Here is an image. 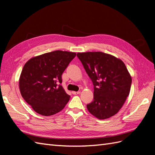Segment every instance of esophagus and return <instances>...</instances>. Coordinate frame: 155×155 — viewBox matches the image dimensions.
<instances>
[{
	"label": "esophagus",
	"instance_id": "1",
	"mask_svg": "<svg viewBox=\"0 0 155 155\" xmlns=\"http://www.w3.org/2000/svg\"><path fill=\"white\" fill-rule=\"evenodd\" d=\"M80 93H81L80 91H78V92H74V91H73V92H72V94L73 95H77V94H79Z\"/></svg>",
	"mask_w": 155,
	"mask_h": 155
}]
</instances>
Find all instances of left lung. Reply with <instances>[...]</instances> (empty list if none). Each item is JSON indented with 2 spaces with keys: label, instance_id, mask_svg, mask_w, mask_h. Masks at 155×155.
Returning <instances> with one entry per match:
<instances>
[{
  "label": "left lung",
  "instance_id": "1",
  "mask_svg": "<svg viewBox=\"0 0 155 155\" xmlns=\"http://www.w3.org/2000/svg\"><path fill=\"white\" fill-rule=\"evenodd\" d=\"M77 57L92 80L94 100L88 111L99 119L113 117L129 96L132 77L120 59L101 51L78 53Z\"/></svg>",
  "mask_w": 155,
  "mask_h": 155
}]
</instances>
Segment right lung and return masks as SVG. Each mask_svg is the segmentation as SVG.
Masks as SVG:
<instances>
[{
    "mask_svg": "<svg viewBox=\"0 0 155 155\" xmlns=\"http://www.w3.org/2000/svg\"><path fill=\"white\" fill-rule=\"evenodd\" d=\"M76 53L56 50L30 59L22 69L19 90L35 112L51 116L65 107L70 99L61 85V75Z\"/></svg>",
    "mask_w": 155,
    "mask_h": 155,
    "instance_id": "1",
    "label": "right lung"
}]
</instances>
